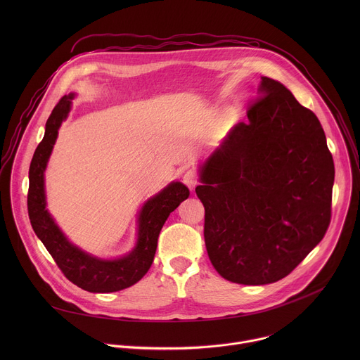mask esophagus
Listing matches in <instances>:
<instances>
[{"label":"esophagus","mask_w":360,"mask_h":360,"mask_svg":"<svg viewBox=\"0 0 360 360\" xmlns=\"http://www.w3.org/2000/svg\"><path fill=\"white\" fill-rule=\"evenodd\" d=\"M182 181H184V184H185L191 191H193L195 186L198 185V178H196V174H195L193 171H186V172L184 174V176H182Z\"/></svg>","instance_id":"34e87169"}]
</instances>
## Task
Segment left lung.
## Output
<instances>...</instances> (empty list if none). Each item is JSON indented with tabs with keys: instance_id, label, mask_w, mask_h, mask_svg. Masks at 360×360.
Instances as JSON below:
<instances>
[{
	"instance_id": "left-lung-1",
	"label": "left lung",
	"mask_w": 360,
	"mask_h": 360,
	"mask_svg": "<svg viewBox=\"0 0 360 360\" xmlns=\"http://www.w3.org/2000/svg\"><path fill=\"white\" fill-rule=\"evenodd\" d=\"M195 192L217 272L266 285L289 275L325 236L335 165L316 115L262 77L248 121L199 165Z\"/></svg>"
}]
</instances>
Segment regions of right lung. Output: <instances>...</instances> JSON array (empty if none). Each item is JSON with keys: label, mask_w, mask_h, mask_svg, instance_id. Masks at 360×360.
I'll return each mask as SVG.
<instances>
[{"label": "right lung", "mask_w": 360, "mask_h": 360, "mask_svg": "<svg viewBox=\"0 0 360 360\" xmlns=\"http://www.w3.org/2000/svg\"><path fill=\"white\" fill-rule=\"evenodd\" d=\"M74 98L75 94L71 92L60 99L45 124L44 138L34 152L30 165L28 215L35 235L72 283L92 293L118 292L135 285L148 272L157 252L160 232L169 214L189 196V189L182 182L174 181L150 196L138 214L135 246L120 258H98L70 242L46 210L45 169L58 129L71 111Z\"/></svg>", "instance_id": "obj_1"}]
</instances>
